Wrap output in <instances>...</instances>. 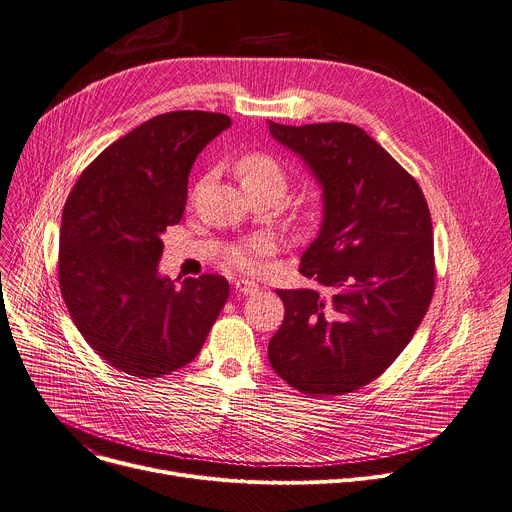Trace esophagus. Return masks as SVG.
I'll list each match as a JSON object with an SVG mask.
<instances>
[{
  "label": "esophagus",
  "instance_id": "34e87169",
  "mask_svg": "<svg viewBox=\"0 0 512 512\" xmlns=\"http://www.w3.org/2000/svg\"><path fill=\"white\" fill-rule=\"evenodd\" d=\"M235 288H237V292L243 294V296H253V294H257V292L261 290L259 284H255L253 280H237Z\"/></svg>",
  "mask_w": 512,
  "mask_h": 512
}]
</instances>
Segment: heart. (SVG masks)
Segmentation results:
<instances>
[{
	"label": "heart",
	"instance_id": "obj_1",
	"mask_svg": "<svg viewBox=\"0 0 512 512\" xmlns=\"http://www.w3.org/2000/svg\"><path fill=\"white\" fill-rule=\"evenodd\" d=\"M237 177L241 181L243 188H277L284 192L286 188V173L284 167L280 165L275 157L261 153V151H251L245 153L237 161ZM277 249V243L269 235H255L249 241L232 247L228 251V263L235 265L245 271H255L261 267V261L271 255Z\"/></svg>",
	"mask_w": 512,
	"mask_h": 512
}]
</instances>
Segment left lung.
I'll return each instance as SVG.
<instances>
[{"instance_id":"left-lung-1","label":"left lung","mask_w":512,"mask_h":512,"mask_svg":"<svg viewBox=\"0 0 512 512\" xmlns=\"http://www.w3.org/2000/svg\"><path fill=\"white\" fill-rule=\"evenodd\" d=\"M269 132L308 163L324 200L318 237L300 259L322 292L277 290L286 316L269 363L302 394H347L384 374L429 310L431 212L416 179L355 124L269 120Z\"/></svg>"}]
</instances>
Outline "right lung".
Segmentation results:
<instances>
[{
	"mask_svg": "<svg viewBox=\"0 0 512 512\" xmlns=\"http://www.w3.org/2000/svg\"><path fill=\"white\" fill-rule=\"evenodd\" d=\"M228 126L218 112L159 114L91 161L65 202L63 300L89 347L128 376L153 380L188 365L224 308L226 277L204 273L177 286L157 267L198 153Z\"/></svg>",
	"mask_w": 512,
	"mask_h": 512,
	"instance_id": "obj_1",
	"label": "right lung"
}]
</instances>
